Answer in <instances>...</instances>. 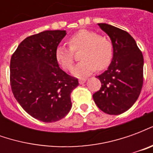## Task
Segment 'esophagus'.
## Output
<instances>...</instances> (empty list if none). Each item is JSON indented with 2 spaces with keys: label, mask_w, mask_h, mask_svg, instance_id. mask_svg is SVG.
<instances>
[{
  "label": "esophagus",
  "mask_w": 153,
  "mask_h": 153,
  "mask_svg": "<svg viewBox=\"0 0 153 153\" xmlns=\"http://www.w3.org/2000/svg\"><path fill=\"white\" fill-rule=\"evenodd\" d=\"M86 82V79H79V84H83V83H84Z\"/></svg>",
  "instance_id": "1"
}]
</instances>
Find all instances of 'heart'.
<instances>
[{"label":"heart","mask_w":153,"mask_h":153,"mask_svg":"<svg viewBox=\"0 0 153 153\" xmlns=\"http://www.w3.org/2000/svg\"><path fill=\"white\" fill-rule=\"evenodd\" d=\"M70 47L59 46L56 50V60L63 70L70 71L74 62V51L81 50V61L74 68L75 76H85L97 70L106 69L111 61L113 45L109 38L95 32L82 29L68 39Z\"/></svg>","instance_id":"b5f03b06"}]
</instances>
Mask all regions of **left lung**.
<instances>
[{"mask_svg": "<svg viewBox=\"0 0 153 153\" xmlns=\"http://www.w3.org/2000/svg\"><path fill=\"white\" fill-rule=\"evenodd\" d=\"M113 45V58L108 69L98 78L102 87L93 95L103 112L120 115L131 107L143 83V56L132 36L107 24H98Z\"/></svg>", "mask_w": 153, "mask_h": 153, "instance_id": "left-lung-1", "label": "left lung"}]
</instances>
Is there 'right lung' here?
I'll return each mask as SVG.
<instances>
[{"label": "right lung", "mask_w": 153, "mask_h": 153, "mask_svg": "<svg viewBox=\"0 0 153 153\" xmlns=\"http://www.w3.org/2000/svg\"><path fill=\"white\" fill-rule=\"evenodd\" d=\"M65 30H47L21 42L10 59L12 93L22 108L42 122L64 118L71 109L70 93L78 79L60 69L56 50Z\"/></svg>", "instance_id": "obj_1"}]
</instances>
